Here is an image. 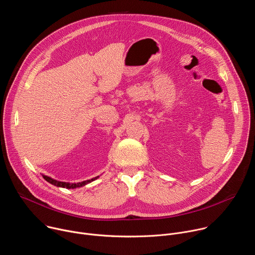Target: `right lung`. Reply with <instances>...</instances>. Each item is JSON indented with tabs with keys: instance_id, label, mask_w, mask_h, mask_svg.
<instances>
[{
	"instance_id": "obj_1",
	"label": "right lung",
	"mask_w": 255,
	"mask_h": 255,
	"mask_svg": "<svg viewBox=\"0 0 255 255\" xmlns=\"http://www.w3.org/2000/svg\"><path fill=\"white\" fill-rule=\"evenodd\" d=\"M43 178L48 181V183H50L51 185H54L56 187H60V188H65V189H76V188H80V187H83L89 183H91V181L95 180L96 178H98L99 176L95 177V178H92V179H88V180H84L82 181V183H76V184H69V183H64V181H59V180H56V179H53L47 175H42Z\"/></svg>"
}]
</instances>
